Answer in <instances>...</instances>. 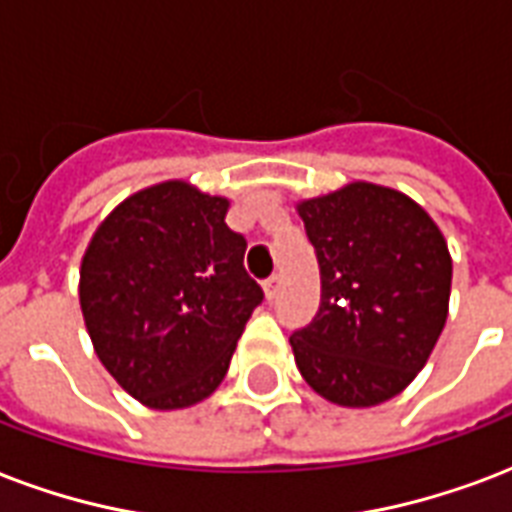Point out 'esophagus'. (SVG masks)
I'll return each mask as SVG.
<instances>
[{
	"label": "esophagus",
	"mask_w": 512,
	"mask_h": 512,
	"mask_svg": "<svg viewBox=\"0 0 512 512\" xmlns=\"http://www.w3.org/2000/svg\"><path fill=\"white\" fill-rule=\"evenodd\" d=\"M265 295H268V298H276V292H279V287H282V276H279V273H273V276H268V279H265Z\"/></svg>",
	"instance_id": "obj_1"
}]
</instances>
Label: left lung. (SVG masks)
Returning a JSON list of instances; mask_svg holds the SVG:
<instances>
[{
	"mask_svg": "<svg viewBox=\"0 0 512 512\" xmlns=\"http://www.w3.org/2000/svg\"><path fill=\"white\" fill-rule=\"evenodd\" d=\"M295 209L322 279L317 317L290 335L300 376L343 408L386 403L419 376L446 327V236L413 198L362 179Z\"/></svg>",
	"mask_w": 512,
	"mask_h": 512,
	"instance_id": "left-lung-1",
	"label": "left lung"
}]
</instances>
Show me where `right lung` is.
Returning a JSON list of instances; mask_svg holds the SVG:
<instances>
[{"mask_svg":"<svg viewBox=\"0 0 512 512\" xmlns=\"http://www.w3.org/2000/svg\"><path fill=\"white\" fill-rule=\"evenodd\" d=\"M228 209L225 195L166 179L120 201L85 247L80 308L93 351L147 408L212 395L263 300Z\"/></svg>","mask_w":512,"mask_h":512,"instance_id":"right-lung-1","label":"right lung"}]
</instances>
